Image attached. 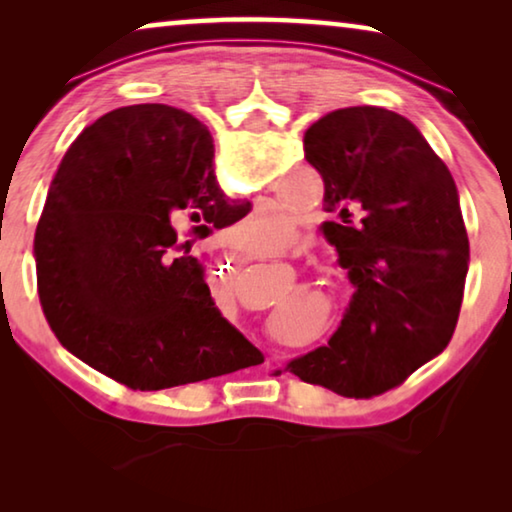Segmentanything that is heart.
I'll return each mask as SVG.
<instances>
[{"mask_svg":"<svg viewBox=\"0 0 512 512\" xmlns=\"http://www.w3.org/2000/svg\"><path fill=\"white\" fill-rule=\"evenodd\" d=\"M291 230L293 221L289 216H284L279 209H263V212L244 216L233 230H228L226 240L247 254H268L282 247Z\"/></svg>","mask_w":512,"mask_h":512,"instance_id":"obj_1","label":"heart"}]
</instances>
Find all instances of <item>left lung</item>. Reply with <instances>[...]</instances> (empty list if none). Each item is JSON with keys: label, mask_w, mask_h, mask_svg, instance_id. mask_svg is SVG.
Instances as JSON below:
<instances>
[{"label": "left lung", "mask_w": 512, "mask_h": 512, "mask_svg": "<svg viewBox=\"0 0 512 512\" xmlns=\"http://www.w3.org/2000/svg\"><path fill=\"white\" fill-rule=\"evenodd\" d=\"M303 142L333 216L321 230L356 291L328 345L289 370L347 398L384 394L457 326L471 261L457 184L422 132L382 107L331 111Z\"/></svg>", "instance_id": "obj_1"}]
</instances>
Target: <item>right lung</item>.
Instances as JSON below:
<instances>
[{
    "mask_svg": "<svg viewBox=\"0 0 512 512\" xmlns=\"http://www.w3.org/2000/svg\"><path fill=\"white\" fill-rule=\"evenodd\" d=\"M198 118L135 104L88 125L55 172L34 233L39 300L76 359L139 391L256 366L263 354L216 310L174 226L235 223Z\"/></svg>",
    "mask_w": 512,
    "mask_h": 512,
    "instance_id": "right-lung-1",
    "label": "right lung"
}]
</instances>
